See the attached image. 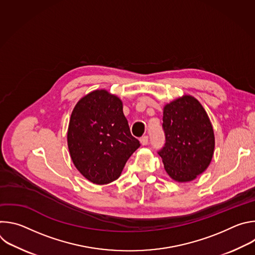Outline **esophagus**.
Wrapping results in <instances>:
<instances>
[{
    "label": "esophagus",
    "instance_id": "esophagus-1",
    "mask_svg": "<svg viewBox=\"0 0 255 255\" xmlns=\"http://www.w3.org/2000/svg\"><path fill=\"white\" fill-rule=\"evenodd\" d=\"M140 142L142 145H147L148 144V136L147 135H144L140 138Z\"/></svg>",
    "mask_w": 255,
    "mask_h": 255
}]
</instances>
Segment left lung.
Wrapping results in <instances>:
<instances>
[{"mask_svg":"<svg viewBox=\"0 0 255 255\" xmlns=\"http://www.w3.org/2000/svg\"><path fill=\"white\" fill-rule=\"evenodd\" d=\"M164 146L158 151L165 171L178 183H186L209 166L215 148L211 121L201 103L185 95L163 108Z\"/></svg>","mask_w":255,"mask_h":255,"instance_id":"8db88e82","label":"left lung"}]
</instances>
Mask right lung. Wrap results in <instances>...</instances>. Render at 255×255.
I'll return each instance as SVG.
<instances>
[{
  "mask_svg": "<svg viewBox=\"0 0 255 255\" xmlns=\"http://www.w3.org/2000/svg\"><path fill=\"white\" fill-rule=\"evenodd\" d=\"M67 146L78 170L96 185L117 179L140 146L131 135L122 101L106 90L83 97L72 110Z\"/></svg>",
  "mask_w": 255,
  "mask_h": 255,
  "instance_id": "obj_1",
  "label": "right lung"
}]
</instances>
